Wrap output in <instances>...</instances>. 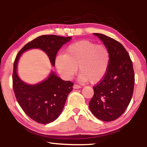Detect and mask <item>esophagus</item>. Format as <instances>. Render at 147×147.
Listing matches in <instances>:
<instances>
[{
    "label": "esophagus",
    "instance_id": "obj_1",
    "mask_svg": "<svg viewBox=\"0 0 147 147\" xmlns=\"http://www.w3.org/2000/svg\"><path fill=\"white\" fill-rule=\"evenodd\" d=\"M73 88L74 89H80V88H82V87L80 86L76 85V84H74V85L73 86Z\"/></svg>",
    "mask_w": 147,
    "mask_h": 147
}]
</instances>
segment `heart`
I'll list each match as a JSON object with an SVG mask.
<instances>
[{"label":"heart","instance_id":"obj_1","mask_svg":"<svg viewBox=\"0 0 147 147\" xmlns=\"http://www.w3.org/2000/svg\"><path fill=\"white\" fill-rule=\"evenodd\" d=\"M108 49L103 45H96L88 40H81L71 44L65 54L56 57L55 66L64 80H69L78 70V80L81 82L97 83L105 76L109 65Z\"/></svg>","mask_w":147,"mask_h":147}]
</instances>
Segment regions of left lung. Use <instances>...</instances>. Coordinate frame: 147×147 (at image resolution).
Instances as JSON below:
<instances>
[{
	"label": "left lung",
	"instance_id": "8db88e82",
	"mask_svg": "<svg viewBox=\"0 0 147 147\" xmlns=\"http://www.w3.org/2000/svg\"><path fill=\"white\" fill-rule=\"evenodd\" d=\"M108 49L110 56L108 71L93 88L89 103L92 113L103 121H112L122 115L132 97L135 76L133 64L123 45L104 34L94 33Z\"/></svg>",
	"mask_w": 147,
	"mask_h": 147
}]
</instances>
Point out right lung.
<instances>
[{
  "label": "right lung",
  "mask_w": 147,
  "mask_h": 147,
  "mask_svg": "<svg viewBox=\"0 0 147 147\" xmlns=\"http://www.w3.org/2000/svg\"><path fill=\"white\" fill-rule=\"evenodd\" d=\"M72 39L55 35H44L29 42L16 56L13 64V88L15 95L23 111L34 121L49 124L58 117L63 111L67 98L73 90V83L64 81L53 71L46 79L36 84H28L19 78L17 65L20 58L28 50L41 49L47 54L54 66L56 54L61 47Z\"/></svg>",
  "instance_id": "right-lung-1"
}]
</instances>
